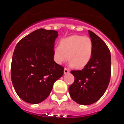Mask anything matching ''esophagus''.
Here are the masks:
<instances>
[{
  "mask_svg": "<svg viewBox=\"0 0 124 124\" xmlns=\"http://www.w3.org/2000/svg\"><path fill=\"white\" fill-rule=\"evenodd\" d=\"M70 73V70H68L67 68H64V74H68V73Z\"/></svg>",
  "mask_w": 124,
  "mask_h": 124,
  "instance_id": "obj_1",
  "label": "esophagus"
}]
</instances>
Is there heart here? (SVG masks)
<instances>
[{
  "instance_id": "b5f03b06",
  "label": "heart",
  "mask_w": 124,
  "mask_h": 124,
  "mask_svg": "<svg viewBox=\"0 0 124 124\" xmlns=\"http://www.w3.org/2000/svg\"><path fill=\"white\" fill-rule=\"evenodd\" d=\"M93 53V41L86 36H70L63 38L60 45L54 47L53 56L58 64H62L68 56L70 66L78 68L86 66L90 61Z\"/></svg>"
}]
</instances>
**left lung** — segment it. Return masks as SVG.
Returning <instances> with one entry per match:
<instances>
[{
    "mask_svg": "<svg viewBox=\"0 0 124 124\" xmlns=\"http://www.w3.org/2000/svg\"><path fill=\"white\" fill-rule=\"evenodd\" d=\"M89 35L93 43V53L82 70H73L74 81L69 87L71 97L81 105L96 102L103 96L111 76L110 52L105 42L93 31Z\"/></svg>",
    "mask_w": 124,
    "mask_h": 124,
    "instance_id": "8db88e82",
    "label": "left lung"
}]
</instances>
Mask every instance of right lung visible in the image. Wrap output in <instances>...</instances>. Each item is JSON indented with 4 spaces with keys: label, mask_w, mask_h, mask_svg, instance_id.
<instances>
[{
    "label": "right lung",
    "mask_w": 124,
    "mask_h": 124,
    "mask_svg": "<svg viewBox=\"0 0 124 124\" xmlns=\"http://www.w3.org/2000/svg\"><path fill=\"white\" fill-rule=\"evenodd\" d=\"M58 31L36 30L20 40L14 50L11 79L15 91L26 102L36 104L50 95L53 86L63 75L64 67L54 61Z\"/></svg>",
    "instance_id": "right-lung-1"
}]
</instances>
